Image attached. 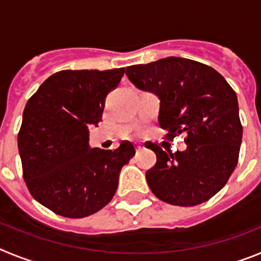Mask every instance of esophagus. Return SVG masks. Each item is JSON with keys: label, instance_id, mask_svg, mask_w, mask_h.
I'll return each instance as SVG.
<instances>
[{"label": "esophagus", "instance_id": "34e87169", "mask_svg": "<svg viewBox=\"0 0 261 261\" xmlns=\"http://www.w3.org/2000/svg\"><path fill=\"white\" fill-rule=\"evenodd\" d=\"M142 150H144V147H142V146H137V147H136V151H137V154L141 153Z\"/></svg>", "mask_w": 261, "mask_h": 261}]
</instances>
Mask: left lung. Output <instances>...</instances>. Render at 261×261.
Here are the masks:
<instances>
[{"label": "left lung", "instance_id": "left-lung-1", "mask_svg": "<svg viewBox=\"0 0 261 261\" xmlns=\"http://www.w3.org/2000/svg\"><path fill=\"white\" fill-rule=\"evenodd\" d=\"M125 73L137 89L159 98L158 123L168 130L166 137L187 136V149L175 154L147 144L156 154L146 172L151 192L179 206L208 201L238 163L243 129L235 91L213 68L181 57L128 66Z\"/></svg>", "mask_w": 261, "mask_h": 261}]
</instances>
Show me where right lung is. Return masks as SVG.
Returning a JSON list of instances; mask_svg holds the SVG:
<instances>
[{"label": "right lung", "mask_w": 261, "mask_h": 261, "mask_svg": "<svg viewBox=\"0 0 261 261\" xmlns=\"http://www.w3.org/2000/svg\"><path fill=\"white\" fill-rule=\"evenodd\" d=\"M123 75L124 68L57 71L24 107L18 133L23 179L32 197L59 216L82 218L100 211L135 155L129 141L116 150L89 145V128L102 120L106 96Z\"/></svg>", "instance_id": "1"}]
</instances>
